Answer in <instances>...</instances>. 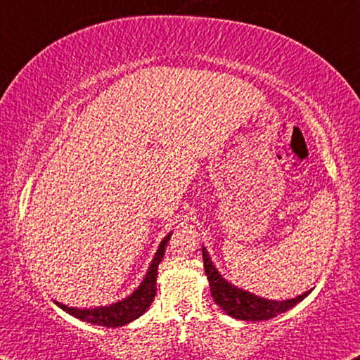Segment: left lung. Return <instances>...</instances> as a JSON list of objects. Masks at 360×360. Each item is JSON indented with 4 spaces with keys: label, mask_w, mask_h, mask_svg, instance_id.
<instances>
[{
    "label": "left lung",
    "mask_w": 360,
    "mask_h": 360,
    "mask_svg": "<svg viewBox=\"0 0 360 360\" xmlns=\"http://www.w3.org/2000/svg\"><path fill=\"white\" fill-rule=\"evenodd\" d=\"M203 255V266H205V275L210 281V291L219 307H221L228 315L234 319L248 320V321H260L270 320L276 315L284 314L286 310L294 307L304 297L309 296V292L300 294V296L288 300H268L264 297L255 296L248 291L233 286L224 278H221L217 268L213 266L210 257L205 248L202 249Z\"/></svg>",
    "instance_id": "1"
}]
</instances>
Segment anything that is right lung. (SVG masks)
<instances>
[{
	"instance_id": "1",
	"label": "right lung",
	"mask_w": 360,
	"mask_h": 360,
	"mask_svg": "<svg viewBox=\"0 0 360 360\" xmlns=\"http://www.w3.org/2000/svg\"><path fill=\"white\" fill-rule=\"evenodd\" d=\"M168 240H169V236H166V238L162 240V244H160L157 254L153 257V262L148 268L147 276L143 278L141 286H139L127 299L120 300V302L116 304H111L108 307H98V309H74V307H68V305L56 302L58 307L66 310L68 314L74 315V317L79 320L89 321V323H94V325L106 326V328H116V326H122L129 323V321L139 319L150 307V304L153 302L155 296H157L158 264L163 259Z\"/></svg>"
}]
</instances>
